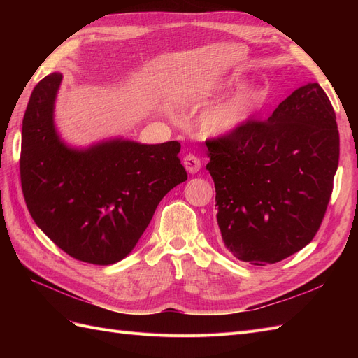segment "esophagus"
Instances as JSON below:
<instances>
[{
	"instance_id": "1",
	"label": "esophagus",
	"mask_w": 358,
	"mask_h": 358,
	"mask_svg": "<svg viewBox=\"0 0 358 358\" xmlns=\"http://www.w3.org/2000/svg\"><path fill=\"white\" fill-rule=\"evenodd\" d=\"M183 166H185L187 171H189L191 175H194V173H197L201 169V161L194 154H188V155H185V158H183Z\"/></svg>"
}]
</instances>
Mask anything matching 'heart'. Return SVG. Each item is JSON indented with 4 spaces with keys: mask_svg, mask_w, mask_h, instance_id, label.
<instances>
[{
    "mask_svg": "<svg viewBox=\"0 0 358 358\" xmlns=\"http://www.w3.org/2000/svg\"><path fill=\"white\" fill-rule=\"evenodd\" d=\"M263 100V92L254 88L241 90L231 99L220 103L201 119V128L209 136H225L239 128Z\"/></svg>",
    "mask_w": 358,
    "mask_h": 358,
    "instance_id": "b5f03b06",
    "label": "heart"
}]
</instances>
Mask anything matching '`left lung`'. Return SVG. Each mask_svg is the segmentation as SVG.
Wrapping results in <instances>:
<instances>
[{
    "instance_id": "left-lung-1",
    "label": "left lung",
    "mask_w": 358,
    "mask_h": 358,
    "mask_svg": "<svg viewBox=\"0 0 358 358\" xmlns=\"http://www.w3.org/2000/svg\"><path fill=\"white\" fill-rule=\"evenodd\" d=\"M206 146L216 220L236 258L273 264L313 239L339 162L336 115L318 83L296 90L267 121L248 117Z\"/></svg>"
}]
</instances>
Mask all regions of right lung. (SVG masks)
Here are the masks:
<instances>
[{"label":"right lung","instance_id":"add662e5","mask_svg":"<svg viewBox=\"0 0 358 358\" xmlns=\"http://www.w3.org/2000/svg\"><path fill=\"white\" fill-rule=\"evenodd\" d=\"M61 73L41 79L22 121L20 185L32 220L79 262L109 266L133 251L166 194L188 179L179 142L113 140L86 150L53 127Z\"/></svg>","mask_w":358,"mask_h":358}]
</instances>
